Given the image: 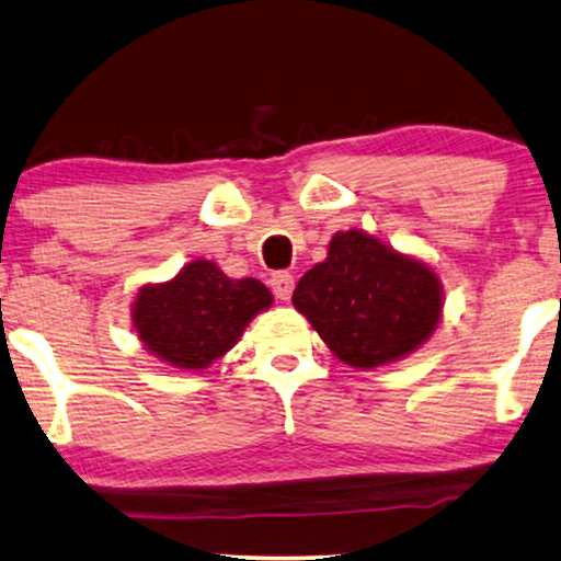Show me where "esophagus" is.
Returning a JSON list of instances; mask_svg holds the SVG:
<instances>
[{
  "instance_id": "1",
  "label": "esophagus",
  "mask_w": 561,
  "mask_h": 561,
  "mask_svg": "<svg viewBox=\"0 0 561 561\" xmlns=\"http://www.w3.org/2000/svg\"><path fill=\"white\" fill-rule=\"evenodd\" d=\"M294 286H296V280L288 271H278L271 275V288H273L275 298H280V301H288L290 294H294Z\"/></svg>"
}]
</instances>
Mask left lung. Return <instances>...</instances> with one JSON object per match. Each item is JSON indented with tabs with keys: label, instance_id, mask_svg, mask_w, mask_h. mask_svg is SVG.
Masks as SVG:
<instances>
[{
	"label": "left lung",
	"instance_id": "obj_1",
	"mask_svg": "<svg viewBox=\"0 0 561 561\" xmlns=\"http://www.w3.org/2000/svg\"><path fill=\"white\" fill-rule=\"evenodd\" d=\"M294 306L344 365L370 370L419 350L444 304L432 267L350 229L336 232L324 263L298 280Z\"/></svg>",
	"mask_w": 561,
	"mask_h": 561
}]
</instances>
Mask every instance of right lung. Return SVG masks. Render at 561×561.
Instances as JSON below:
<instances>
[{
	"label": "right lung",
	"instance_id": "right-lung-1",
	"mask_svg": "<svg viewBox=\"0 0 561 561\" xmlns=\"http://www.w3.org/2000/svg\"><path fill=\"white\" fill-rule=\"evenodd\" d=\"M273 294L255 278H229L211 260H194L168 283L137 294L133 321L145 350L181 367L204 370L240 340Z\"/></svg>",
	"mask_w": 561,
	"mask_h": 561
}]
</instances>
